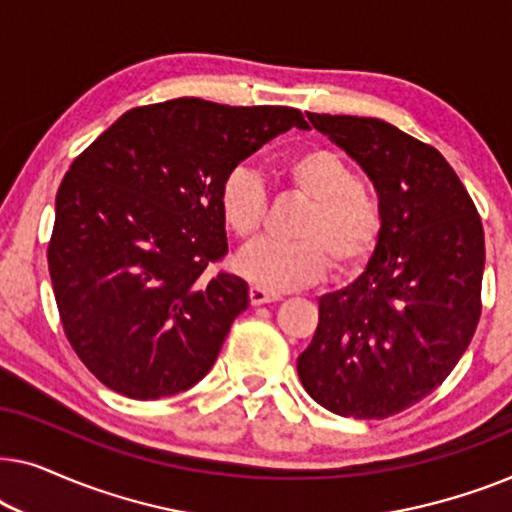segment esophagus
<instances>
[{"label":"esophagus","mask_w":512,"mask_h":512,"mask_svg":"<svg viewBox=\"0 0 512 512\" xmlns=\"http://www.w3.org/2000/svg\"><path fill=\"white\" fill-rule=\"evenodd\" d=\"M249 298H251V305H265V303H275V300H282V293L268 291L263 289V286H251Z\"/></svg>","instance_id":"34e87169"}]
</instances>
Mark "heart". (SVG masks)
Wrapping results in <instances>:
<instances>
[{
	"mask_svg": "<svg viewBox=\"0 0 512 512\" xmlns=\"http://www.w3.org/2000/svg\"><path fill=\"white\" fill-rule=\"evenodd\" d=\"M284 174L307 207L293 228L296 240H256L235 256V268L263 289H296L324 275L328 263L338 272L361 268L382 235V209L359 184V174L331 149H307L284 163ZM223 223L237 237H251L263 226L268 193L249 167H235L219 188Z\"/></svg>",
	"mask_w": 512,
	"mask_h": 512,
	"instance_id": "b5f03b06",
	"label": "heart"
}]
</instances>
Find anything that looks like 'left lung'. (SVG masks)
<instances>
[{
    "mask_svg": "<svg viewBox=\"0 0 512 512\" xmlns=\"http://www.w3.org/2000/svg\"><path fill=\"white\" fill-rule=\"evenodd\" d=\"M373 181L382 235L366 268L319 298L298 377L342 417L384 419L443 384L480 319L485 233L450 163L380 118L307 114Z\"/></svg>",
    "mask_w": 512,
    "mask_h": 512,
    "instance_id": "1",
    "label": "left lung"
}]
</instances>
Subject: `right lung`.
I'll return each mask as SVG.
<instances>
[{"label":"right lung","mask_w":512,"mask_h":512,"mask_svg":"<svg viewBox=\"0 0 512 512\" xmlns=\"http://www.w3.org/2000/svg\"><path fill=\"white\" fill-rule=\"evenodd\" d=\"M307 121L291 107L198 97L125 111L62 179L48 270L69 345L102 384L153 401L212 370L244 279L226 256L219 188L230 170Z\"/></svg>","instance_id":"1"}]
</instances>
